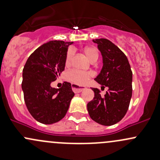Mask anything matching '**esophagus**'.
I'll list each match as a JSON object with an SVG mask.
<instances>
[{
  "label": "esophagus",
  "mask_w": 160,
  "mask_h": 160,
  "mask_svg": "<svg viewBox=\"0 0 160 160\" xmlns=\"http://www.w3.org/2000/svg\"><path fill=\"white\" fill-rule=\"evenodd\" d=\"M72 91L75 93H80L82 91L85 90L86 88L85 87H79L78 85H75V84H72Z\"/></svg>",
  "instance_id": "34e87169"
}]
</instances>
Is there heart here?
<instances>
[{"label": "heart", "mask_w": 160, "mask_h": 160, "mask_svg": "<svg viewBox=\"0 0 160 160\" xmlns=\"http://www.w3.org/2000/svg\"><path fill=\"white\" fill-rule=\"evenodd\" d=\"M84 52H85V56L88 59L89 61L96 62L98 59V52L97 49H95L93 47H86L84 49ZM73 56V50L72 49H69L67 52L66 63V65L69 64L71 62ZM92 76V72H84L79 71L77 69L70 70L66 74V77L68 80L71 81L73 83L77 84V85H84L86 83V82Z\"/></svg>", "instance_id": "b5f03b06"}]
</instances>
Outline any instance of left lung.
<instances>
[{
  "instance_id": "obj_1",
  "label": "left lung",
  "mask_w": 160,
  "mask_h": 160,
  "mask_svg": "<svg viewBox=\"0 0 160 160\" xmlns=\"http://www.w3.org/2000/svg\"><path fill=\"white\" fill-rule=\"evenodd\" d=\"M102 56L103 66L94 80L108 88L104 97L98 88H92L93 100L88 103L91 118L104 126L121 121L128 111L132 97L133 73L128 58L119 48L107 39H93Z\"/></svg>"
}]
</instances>
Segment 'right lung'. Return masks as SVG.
Instances as JSON below:
<instances>
[{"label":"right lung","mask_w":160,"mask_h":160,"mask_svg":"<svg viewBox=\"0 0 160 160\" xmlns=\"http://www.w3.org/2000/svg\"><path fill=\"white\" fill-rule=\"evenodd\" d=\"M73 42L52 40L37 48L23 69L22 90L26 106L39 123L52 124L66 116L75 95L69 82L55 88L51 83L64 71L68 46Z\"/></svg>","instance_id":"right-lung-1"}]
</instances>
